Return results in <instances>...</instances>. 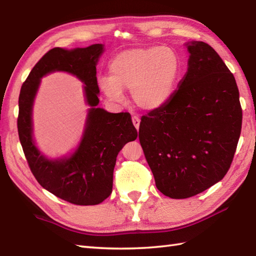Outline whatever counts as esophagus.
Masks as SVG:
<instances>
[{
	"mask_svg": "<svg viewBox=\"0 0 256 256\" xmlns=\"http://www.w3.org/2000/svg\"><path fill=\"white\" fill-rule=\"evenodd\" d=\"M132 122H133V125L135 126V128L138 130V128H140V120L138 116H132Z\"/></svg>",
	"mask_w": 256,
	"mask_h": 256,
	"instance_id": "1",
	"label": "esophagus"
}]
</instances>
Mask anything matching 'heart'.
I'll use <instances>...</instances> for the list:
<instances>
[{
  "instance_id": "heart-1",
  "label": "heart",
  "mask_w": 256,
  "mask_h": 256,
  "mask_svg": "<svg viewBox=\"0 0 256 256\" xmlns=\"http://www.w3.org/2000/svg\"><path fill=\"white\" fill-rule=\"evenodd\" d=\"M182 70V59L170 47L132 48L112 59L110 77L102 76L98 86L112 102H121L123 91L130 90L138 108L156 111L175 94Z\"/></svg>"
}]
</instances>
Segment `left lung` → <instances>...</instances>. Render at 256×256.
Returning a JSON list of instances; mask_svg holds the SVG:
<instances>
[{
    "instance_id": "left-lung-1",
    "label": "left lung",
    "mask_w": 256,
    "mask_h": 256,
    "mask_svg": "<svg viewBox=\"0 0 256 256\" xmlns=\"http://www.w3.org/2000/svg\"><path fill=\"white\" fill-rule=\"evenodd\" d=\"M188 68L165 106L140 118L138 138L157 189L172 199L204 192L226 176L242 126L238 89L216 52L184 44Z\"/></svg>"
}]
</instances>
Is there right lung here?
Masks as SVG:
<instances>
[{
	"instance_id": "1",
	"label": "right lung",
	"mask_w": 256,
	"mask_h": 256,
	"mask_svg": "<svg viewBox=\"0 0 256 256\" xmlns=\"http://www.w3.org/2000/svg\"><path fill=\"white\" fill-rule=\"evenodd\" d=\"M103 52V44L52 48L32 69L18 98V136L32 175L47 192L79 206L99 204L111 194L116 156L125 144L138 138L128 113H110L98 108L96 64ZM57 71L72 74L84 84L90 108L76 148L67 156L48 158L34 142L32 108L41 78Z\"/></svg>"
}]
</instances>
